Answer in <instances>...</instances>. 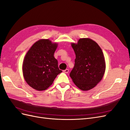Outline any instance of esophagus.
Listing matches in <instances>:
<instances>
[{"instance_id": "obj_1", "label": "esophagus", "mask_w": 130, "mask_h": 130, "mask_svg": "<svg viewBox=\"0 0 130 130\" xmlns=\"http://www.w3.org/2000/svg\"><path fill=\"white\" fill-rule=\"evenodd\" d=\"M63 72H64V73H68L69 72V69H66V70H63Z\"/></svg>"}]
</instances>
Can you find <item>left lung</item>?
I'll return each mask as SVG.
<instances>
[{"mask_svg": "<svg viewBox=\"0 0 130 130\" xmlns=\"http://www.w3.org/2000/svg\"><path fill=\"white\" fill-rule=\"evenodd\" d=\"M75 53V65L70 76L82 90L92 89L103 78L106 69L104 54L97 43L88 38H80L72 43Z\"/></svg>", "mask_w": 130, "mask_h": 130, "instance_id": "obj_1", "label": "left lung"}]
</instances>
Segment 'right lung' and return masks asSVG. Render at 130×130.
<instances>
[{"mask_svg": "<svg viewBox=\"0 0 130 130\" xmlns=\"http://www.w3.org/2000/svg\"><path fill=\"white\" fill-rule=\"evenodd\" d=\"M57 45L48 39H42L35 43L26 53L23 63V76L34 89L39 91L46 89L62 72L54 56Z\"/></svg>", "mask_w": 130, "mask_h": 130, "instance_id": "add662e5", "label": "right lung"}]
</instances>
